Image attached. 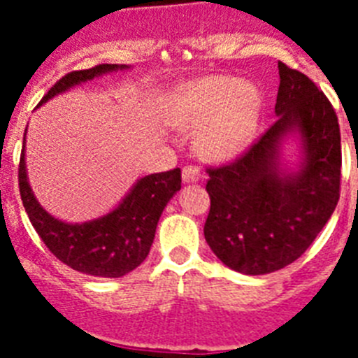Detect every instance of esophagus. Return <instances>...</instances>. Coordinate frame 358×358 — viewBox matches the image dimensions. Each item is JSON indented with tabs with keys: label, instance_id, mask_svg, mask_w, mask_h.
<instances>
[{
	"label": "esophagus",
	"instance_id": "34e87169",
	"mask_svg": "<svg viewBox=\"0 0 358 358\" xmlns=\"http://www.w3.org/2000/svg\"><path fill=\"white\" fill-rule=\"evenodd\" d=\"M201 179V170L197 169V166H192V164H188V166H185L182 169V181L185 182H195Z\"/></svg>",
	"mask_w": 358,
	"mask_h": 358
}]
</instances>
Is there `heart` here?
Segmentation results:
<instances>
[{
  "label": "heart",
  "instance_id": "heart-1",
  "mask_svg": "<svg viewBox=\"0 0 358 358\" xmlns=\"http://www.w3.org/2000/svg\"><path fill=\"white\" fill-rule=\"evenodd\" d=\"M262 115L260 91L235 77H208L182 85L170 106L177 127L197 129V148L226 159L252 140Z\"/></svg>",
  "mask_w": 358,
  "mask_h": 358
}]
</instances>
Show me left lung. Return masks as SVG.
<instances>
[{
	"mask_svg": "<svg viewBox=\"0 0 358 358\" xmlns=\"http://www.w3.org/2000/svg\"><path fill=\"white\" fill-rule=\"evenodd\" d=\"M276 122L235 161L208 166L211 206L204 236L242 274H268L297 260L334 213L341 195V131L330 100L305 73L278 62ZM302 138L297 173L279 169L287 134Z\"/></svg>",
	"mask_w": 358,
	"mask_h": 358,
	"instance_id": "left-lung-1",
	"label": "left lung"
}]
</instances>
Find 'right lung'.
<instances>
[{"mask_svg": "<svg viewBox=\"0 0 358 358\" xmlns=\"http://www.w3.org/2000/svg\"><path fill=\"white\" fill-rule=\"evenodd\" d=\"M125 68L129 66L98 64L68 73L53 84L39 106L80 82ZM17 176L23 206L46 248L68 267L98 278H122L143 264L164 206L181 189V169L152 173L141 177L110 213L84 224H66L43 210L31 192L24 166V145Z\"/></svg>", "mask_w": 358, "mask_h": 358, "instance_id": "right-lung-1", "label": "right lung"}]
</instances>
